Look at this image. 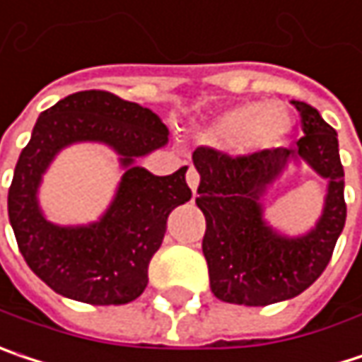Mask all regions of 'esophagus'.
<instances>
[{
    "label": "esophagus",
    "mask_w": 362,
    "mask_h": 362,
    "mask_svg": "<svg viewBox=\"0 0 362 362\" xmlns=\"http://www.w3.org/2000/svg\"><path fill=\"white\" fill-rule=\"evenodd\" d=\"M199 182H201L199 172H197L194 168H188V172H186V184L190 186V190H192V192H197V188H199Z\"/></svg>",
    "instance_id": "34e87169"
}]
</instances>
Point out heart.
<instances>
[{
	"label": "heart",
	"mask_w": 362,
	"mask_h": 362,
	"mask_svg": "<svg viewBox=\"0 0 362 362\" xmlns=\"http://www.w3.org/2000/svg\"><path fill=\"white\" fill-rule=\"evenodd\" d=\"M290 112L281 103H248L215 117L199 136L209 145L261 151L276 147L290 130Z\"/></svg>",
	"instance_id": "obj_1"
}]
</instances>
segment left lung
<instances>
[{"label": "left lung", "mask_w": 362, "mask_h": 362, "mask_svg": "<svg viewBox=\"0 0 362 362\" xmlns=\"http://www.w3.org/2000/svg\"><path fill=\"white\" fill-rule=\"evenodd\" d=\"M303 117L296 148H263L228 155L197 147L194 168L201 176L197 207L205 215L203 255L211 292L223 303L265 307L298 296L327 267L346 221L344 168L336 130L319 112L292 101ZM303 156L330 180L326 209L307 237L284 239L264 226L258 197L279 175L290 156Z\"/></svg>", "instance_id": "obj_1"}]
</instances>
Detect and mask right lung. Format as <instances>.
<instances>
[{"instance_id": "right-lung-1", "label": "right lung", "mask_w": 362, "mask_h": 362, "mask_svg": "<svg viewBox=\"0 0 362 362\" xmlns=\"http://www.w3.org/2000/svg\"><path fill=\"white\" fill-rule=\"evenodd\" d=\"M76 140L107 142L129 170L101 222L59 228L38 211L36 188L52 155ZM165 143L168 128L157 115L107 90L68 95L39 115L18 157L8 215L24 261L51 290L88 305H126L143 294L168 215L192 197L186 165L170 176L132 165L134 157Z\"/></svg>"}]
</instances>
